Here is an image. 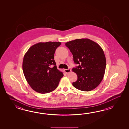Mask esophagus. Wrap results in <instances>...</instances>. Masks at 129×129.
I'll return each mask as SVG.
<instances>
[{
	"label": "esophagus",
	"mask_w": 129,
	"mask_h": 129,
	"mask_svg": "<svg viewBox=\"0 0 129 129\" xmlns=\"http://www.w3.org/2000/svg\"><path fill=\"white\" fill-rule=\"evenodd\" d=\"M64 71H65V72H66V73H70V72H71V70L70 69H65V70H64Z\"/></svg>",
	"instance_id": "obj_1"
}]
</instances>
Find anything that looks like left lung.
<instances>
[{
	"label": "left lung",
	"mask_w": 129,
	"mask_h": 129,
	"mask_svg": "<svg viewBox=\"0 0 129 129\" xmlns=\"http://www.w3.org/2000/svg\"><path fill=\"white\" fill-rule=\"evenodd\" d=\"M65 45L72 53L74 63L78 64L72 69L77 76L73 86L83 91H90L97 87L103 78L106 67V57L101 47L87 38L76 39Z\"/></svg>",
	"instance_id": "obj_1"
}]
</instances>
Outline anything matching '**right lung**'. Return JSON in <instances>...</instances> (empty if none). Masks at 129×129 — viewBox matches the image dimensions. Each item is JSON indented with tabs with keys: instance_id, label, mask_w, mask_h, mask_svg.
I'll return each instance as SVG.
<instances>
[{
	"instance_id": "1",
	"label": "right lung",
	"mask_w": 129,
	"mask_h": 129,
	"mask_svg": "<svg viewBox=\"0 0 129 129\" xmlns=\"http://www.w3.org/2000/svg\"><path fill=\"white\" fill-rule=\"evenodd\" d=\"M61 42H39L35 44L25 54L22 70L31 88L41 93H50L57 88L63 73L58 70L54 54ZM55 66L50 68V66Z\"/></svg>"
}]
</instances>
